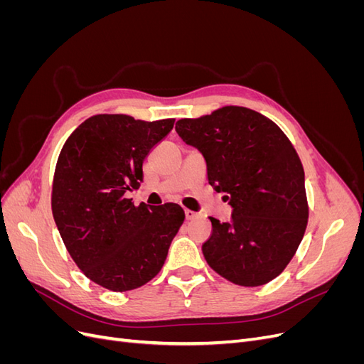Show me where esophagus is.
I'll return each mask as SVG.
<instances>
[{"label":"esophagus","instance_id":"esophagus-1","mask_svg":"<svg viewBox=\"0 0 364 364\" xmlns=\"http://www.w3.org/2000/svg\"><path fill=\"white\" fill-rule=\"evenodd\" d=\"M185 217L186 220H194L197 217V213L191 211V209H185Z\"/></svg>","mask_w":364,"mask_h":364}]
</instances>
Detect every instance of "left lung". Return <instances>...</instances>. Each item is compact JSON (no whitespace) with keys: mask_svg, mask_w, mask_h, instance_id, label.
I'll list each match as a JSON object with an SVG mask.
<instances>
[{"mask_svg":"<svg viewBox=\"0 0 364 364\" xmlns=\"http://www.w3.org/2000/svg\"><path fill=\"white\" fill-rule=\"evenodd\" d=\"M199 150L208 182L232 208L230 222L209 217L213 234L202 252L220 277L243 287L274 279L305 234V174L290 139L267 117L241 106L176 123Z\"/></svg>","mask_w":364,"mask_h":364,"instance_id":"8db88e82","label":"left lung"}]
</instances>
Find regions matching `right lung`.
Returning <instances> with one entry per match:
<instances>
[{
	"mask_svg": "<svg viewBox=\"0 0 364 364\" xmlns=\"http://www.w3.org/2000/svg\"><path fill=\"white\" fill-rule=\"evenodd\" d=\"M174 119L94 115L65 142L53 179L51 209L71 258L95 284L127 291L161 272L185 220L176 203L134 205L142 162Z\"/></svg>",
	"mask_w": 364,
	"mask_h": 364,
	"instance_id": "right-lung-1",
	"label": "right lung"
}]
</instances>
